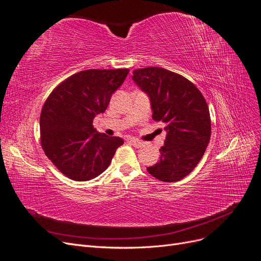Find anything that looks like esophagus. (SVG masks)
<instances>
[{
	"mask_svg": "<svg viewBox=\"0 0 261 261\" xmlns=\"http://www.w3.org/2000/svg\"><path fill=\"white\" fill-rule=\"evenodd\" d=\"M128 141H129V143H130L133 146H135L136 148H141V147H144V143H143V141L138 140L137 138H129V139H128Z\"/></svg>",
	"mask_w": 261,
	"mask_h": 261,
	"instance_id": "1",
	"label": "esophagus"
}]
</instances>
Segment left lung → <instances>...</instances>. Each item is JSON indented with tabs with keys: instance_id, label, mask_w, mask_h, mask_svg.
<instances>
[{
	"instance_id": "8db88e82",
	"label": "left lung",
	"mask_w": 261,
	"mask_h": 261,
	"mask_svg": "<svg viewBox=\"0 0 261 261\" xmlns=\"http://www.w3.org/2000/svg\"><path fill=\"white\" fill-rule=\"evenodd\" d=\"M132 78L149 97L153 120L167 124L160 160L148 172L168 183L184 178L199 163L210 141L206 100L193 83L162 67L136 69Z\"/></svg>"
}]
</instances>
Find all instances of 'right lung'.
<instances>
[{"label": "right lung", "mask_w": 261, "mask_h": 261, "mask_svg": "<svg viewBox=\"0 0 261 261\" xmlns=\"http://www.w3.org/2000/svg\"><path fill=\"white\" fill-rule=\"evenodd\" d=\"M129 69H87L55 88L40 115L41 145L45 155L70 179L85 181L100 175L124 144L93 128V118L103 113L112 94Z\"/></svg>", "instance_id": "obj_1"}]
</instances>
